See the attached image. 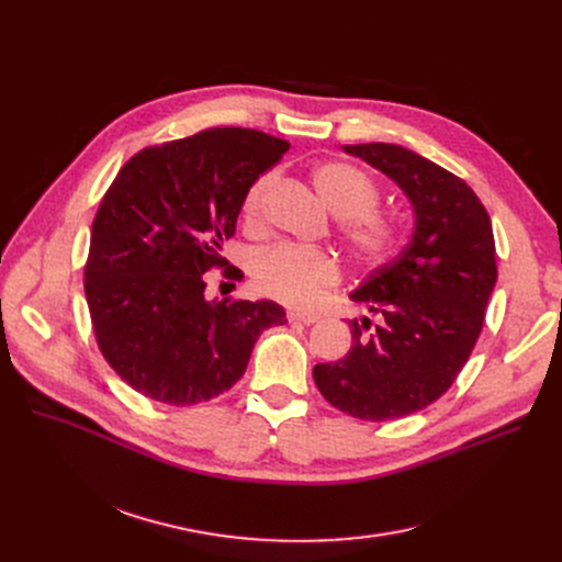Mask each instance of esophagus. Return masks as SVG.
Segmentation results:
<instances>
[{"label": "esophagus", "instance_id": "obj_1", "mask_svg": "<svg viewBox=\"0 0 562 562\" xmlns=\"http://www.w3.org/2000/svg\"><path fill=\"white\" fill-rule=\"evenodd\" d=\"M288 319L290 323H302V325H315L319 315L317 313H311V311H290L288 313Z\"/></svg>", "mask_w": 562, "mask_h": 562}]
</instances>
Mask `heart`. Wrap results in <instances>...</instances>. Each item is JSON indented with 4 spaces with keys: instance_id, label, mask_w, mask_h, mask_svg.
I'll list each match as a JSON object with an SVG mask.
<instances>
[{
    "instance_id": "1",
    "label": "heart",
    "mask_w": 562,
    "mask_h": 562,
    "mask_svg": "<svg viewBox=\"0 0 562 562\" xmlns=\"http://www.w3.org/2000/svg\"><path fill=\"white\" fill-rule=\"evenodd\" d=\"M272 182V173H262L251 182L243 199L247 224L260 220L262 201ZM313 187L334 215L342 220L340 237L357 260L375 265L393 254L400 228L375 210L380 201L378 184L361 169L347 162H325L313 171ZM251 277L262 295L285 304H306L319 295V290L338 281L340 265L327 251L274 245L254 256Z\"/></svg>"
}]
</instances>
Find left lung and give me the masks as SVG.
<instances>
[{
	"mask_svg": "<svg viewBox=\"0 0 562 562\" xmlns=\"http://www.w3.org/2000/svg\"><path fill=\"white\" fill-rule=\"evenodd\" d=\"M342 150L405 192L414 235L352 292L368 315L350 319V352L317 363L313 380L342 414L393 420L432 405L469 361L496 283L494 233L471 187L418 153L395 144Z\"/></svg>",
	"mask_w": 562,
	"mask_h": 562,
	"instance_id": "8db88e82",
	"label": "left lung"
}]
</instances>
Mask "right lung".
Returning <instances> with one entry per match:
<instances>
[{
	"label": "right lung",
	"mask_w": 562,
	"mask_h": 562,
	"mask_svg": "<svg viewBox=\"0 0 562 562\" xmlns=\"http://www.w3.org/2000/svg\"><path fill=\"white\" fill-rule=\"evenodd\" d=\"M288 148L260 130L210 127L123 165L95 212L85 292L100 352L127 386L173 407L205 403L245 375L265 329L288 323L270 300L205 297L247 190Z\"/></svg>",
	"instance_id": "add662e5"
}]
</instances>
